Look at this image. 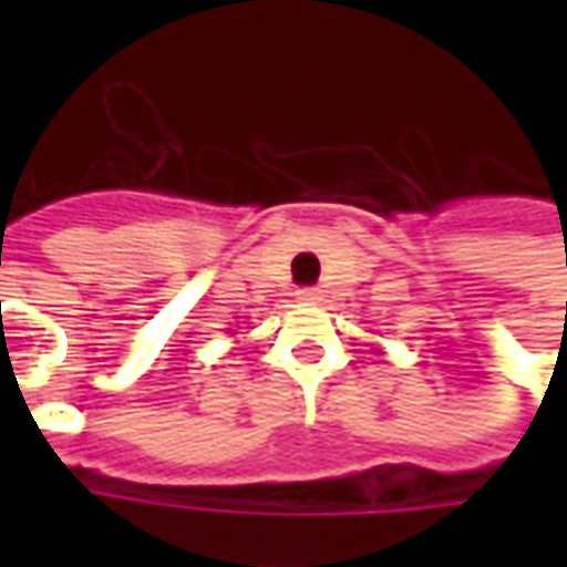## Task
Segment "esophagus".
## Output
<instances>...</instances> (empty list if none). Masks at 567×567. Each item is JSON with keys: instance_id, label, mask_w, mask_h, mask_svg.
I'll return each mask as SVG.
<instances>
[{"instance_id": "esophagus-1", "label": "esophagus", "mask_w": 567, "mask_h": 567, "mask_svg": "<svg viewBox=\"0 0 567 567\" xmlns=\"http://www.w3.org/2000/svg\"><path fill=\"white\" fill-rule=\"evenodd\" d=\"M297 300H303V303H319V288H300V291H297Z\"/></svg>"}]
</instances>
